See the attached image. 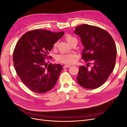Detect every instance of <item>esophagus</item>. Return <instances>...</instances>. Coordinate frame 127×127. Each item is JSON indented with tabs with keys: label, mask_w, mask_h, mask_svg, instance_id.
I'll list each match as a JSON object with an SVG mask.
<instances>
[{
	"label": "esophagus",
	"mask_w": 127,
	"mask_h": 127,
	"mask_svg": "<svg viewBox=\"0 0 127 127\" xmlns=\"http://www.w3.org/2000/svg\"><path fill=\"white\" fill-rule=\"evenodd\" d=\"M71 66L69 64H66V65H64V68H69Z\"/></svg>",
	"instance_id": "1"
}]
</instances>
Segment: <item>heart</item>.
I'll list each match as a JSON object with an SVG mask.
<instances>
[{
	"label": "heart",
	"mask_w": 127,
	"mask_h": 127,
	"mask_svg": "<svg viewBox=\"0 0 127 127\" xmlns=\"http://www.w3.org/2000/svg\"><path fill=\"white\" fill-rule=\"evenodd\" d=\"M65 39L67 41L68 43L70 44L72 41L75 40H77L75 37H73L72 36L67 34L65 36ZM57 45V43H55L54 44L53 47L56 48ZM56 59L60 63L66 64H72L75 63L76 60V55L74 53H68V54H61L57 56L56 57Z\"/></svg>",
	"instance_id": "1"
}]
</instances>
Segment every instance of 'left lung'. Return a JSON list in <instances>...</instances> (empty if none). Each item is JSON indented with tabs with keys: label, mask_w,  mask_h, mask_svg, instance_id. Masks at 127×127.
<instances>
[{
	"label": "left lung",
	"mask_w": 127,
	"mask_h": 127,
	"mask_svg": "<svg viewBox=\"0 0 127 127\" xmlns=\"http://www.w3.org/2000/svg\"><path fill=\"white\" fill-rule=\"evenodd\" d=\"M74 32L81 38L84 47L82 59L89 62L87 67H79L78 83L87 89L100 87L108 79L116 64L117 48L114 40L106 31L93 25H80ZM91 64L93 66L88 68Z\"/></svg>",
	"instance_id": "obj_1"
}]
</instances>
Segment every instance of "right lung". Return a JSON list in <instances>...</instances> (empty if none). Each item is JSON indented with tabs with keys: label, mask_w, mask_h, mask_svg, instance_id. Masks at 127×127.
<instances>
[{
	"label": "right lung",
	"mask_w": 127,
	"mask_h": 127,
	"mask_svg": "<svg viewBox=\"0 0 127 127\" xmlns=\"http://www.w3.org/2000/svg\"><path fill=\"white\" fill-rule=\"evenodd\" d=\"M64 34L45 30L31 31L23 34L15 46L13 56L15 70L22 82L35 93H46L56 85L63 67L48 65L45 59Z\"/></svg>",
	"instance_id": "right-lung-1"
}]
</instances>
